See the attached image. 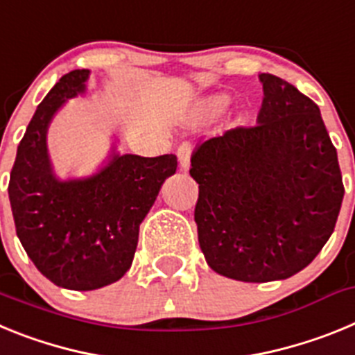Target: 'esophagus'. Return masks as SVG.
<instances>
[{
    "instance_id": "obj_1",
    "label": "esophagus",
    "mask_w": 355,
    "mask_h": 355,
    "mask_svg": "<svg viewBox=\"0 0 355 355\" xmlns=\"http://www.w3.org/2000/svg\"><path fill=\"white\" fill-rule=\"evenodd\" d=\"M190 155H192V150H190V146L188 144H183L178 149V159H180V167L181 171L187 172L190 168Z\"/></svg>"
}]
</instances>
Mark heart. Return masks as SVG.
Returning <instances> with one entry per match:
<instances>
[{"label": "heart", "instance_id": "heart-1", "mask_svg": "<svg viewBox=\"0 0 355 355\" xmlns=\"http://www.w3.org/2000/svg\"><path fill=\"white\" fill-rule=\"evenodd\" d=\"M227 106V97L225 96H211L205 101H200L197 106V115L199 117H213V115H218L222 110Z\"/></svg>", "mask_w": 355, "mask_h": 355}]
</instances>
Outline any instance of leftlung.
I'll list each match as a JSON object with an SVG mask.
<instances>
[{
  "label": "left lung",
  "mask_w": 355,
  "mask_h": 355,
  "mask_svg": "<svg viewBox=\"0 0 355 355\" xmlns=\"http://www.w3.org/2000/svg\"><path fill=\"white\" fill-rule=\"evenodd\" d=\"M259 81L258 124L199 144L190 168L206 263L243 283L306 268L331 238L345 193L318 106L274 74Z\"/></svg>",
  "instance_id": "1"
}]
</instances>
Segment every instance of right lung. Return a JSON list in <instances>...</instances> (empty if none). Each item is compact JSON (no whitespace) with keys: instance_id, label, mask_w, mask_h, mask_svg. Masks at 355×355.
Here are the masks:
<instances>
[{"instance_id":"add662e5","label":"right lung","mask_w":355,"mask_h":355,"mask_svg":"<svg viewBox=\"0 0 355 355\" xmlns=\"http://www.w3.org/2000/svg\"><path fill=\"white\" fill-rule=\"evenodd\" d=\"M89 69L60 78L37 106L17 147L8 183L15 231L28 258L56 286L89 291L130 270L139 229L159 188L178 168L174 155L108 158L87 178L60 180L48 150V128L58 110L87 92Z\"/></svg>"}]
</instances>
